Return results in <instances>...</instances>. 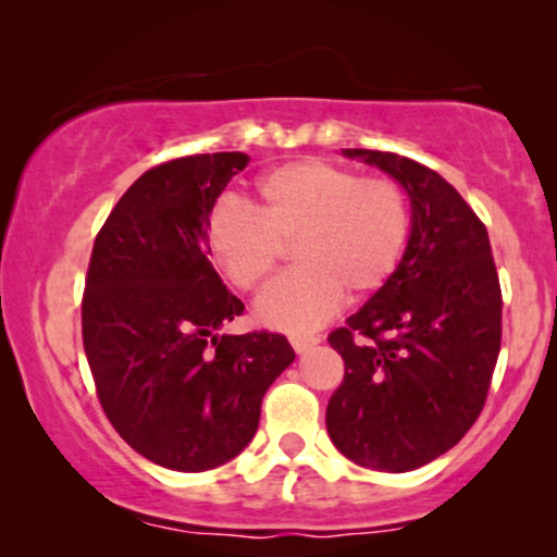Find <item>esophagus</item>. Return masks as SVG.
Wrapping results in <instances>:
<instances>
[{
	"label": "esophagus",
	"mask_w": 557,
	"mask_h": 557,
	"mask_svg": "<svg viewBox=\"0 0 557 557\" xmlns=\"http://www.w3.org/2000/svg\"><path fill=\"white\" fill-rule=\"evenodd\" d=\"M319 341H322V337H319V335H290V345L298 350V354H304V350L314 348Z\"/></svg>",
	"instance_id": "34e87169"
}]
</instances>
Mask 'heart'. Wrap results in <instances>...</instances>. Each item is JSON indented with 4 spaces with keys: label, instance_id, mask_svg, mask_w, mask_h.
Here are the masks:
<instances>
[{
    "label": "heart",
    "instance_id": "heart-1",
    "mask_svg": "<svg viewBox=\"0 0 557 557\" xmlns=\"http://www.w3.org/2000/svg\"><path fill=\"white\" fill-rule=\"evenodd\" d=\"M411 238V201L387 175H359L322 159L274 168L259 177L253 212L235 201L214 207L207 246L238 290L257 293L283 264L287 248L298 270L259 300L270 327L300 332L322 324L343 296H374L398 272Z\"/></svg>",
    "mask_w": 557,
    "mask_h": 557
}]
</instances>
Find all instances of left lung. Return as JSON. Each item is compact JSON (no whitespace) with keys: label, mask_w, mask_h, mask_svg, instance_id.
Wrapping results in <instances>:
<instances>
[{"label":"left lung","mask_w":557,"mask_h":557,"mask_svg":"<svg viewBox=\"0 0 557 557\" xmlns=\"http://www.w3.org/2000/svg\"><path fill=\"white\" fill-rule=\"evenodd\" d=\"M411 196L398 272L330 332L345 374L327 403L337 450L374 471H413L450 450L482 413L503 337L490 235L437 172L393 151L345 149Z\"/></svg>","instance_id":"8db88e82"}]
</instances>
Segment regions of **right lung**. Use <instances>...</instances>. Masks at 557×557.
I'll list each match as a JSON object with an SVG mask.
<instances>
[{
	"label": "right lung",
	"mask_w": 557,
	"mask_h": 557,
	"mask_svg": "<svg viewBox=\"0 0 557 557\" xmlns=\"http://www.w3.org/2000/svg\"><path fill=\"white\" fill-rule=\"evenodd\" d=\"M240 151L146 170L101 225L83 290V348L110 424L164 469L222 466L257 434L296 354L280 332L216 335L243 314L209 261L207 222Z\"/></svg>",
	"instance_id": "1"
}]
</instances>
